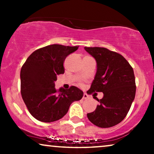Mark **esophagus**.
Masks as SVG:
<instances>
[{"label":"esophagus","instance_id":"esophagus-1","mask_svg":"<svg viewBox=\"0 0 154 154\" xmlns=\"http://www.w3.org/2000/svg\"><path fill=\"white\" fill-rule=\"evenodd\" d=\"M88 95L86 93H84L83 94V97H82V99H88Z\"/></svg>","mask_w":154,"mask_h":154}]
</instances>
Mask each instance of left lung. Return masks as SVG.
Returning a JSON list of instances; mask_svg holds the SVG:
<instances>
[{
    "label": "left lung",
    "instance_id": "1",
    "mask_svg": "<svg viewBox=\"0 0 154 154\" xmlns=\"http://www.w3.org/2000/svg\"><path fill=\"white\" fill-rule=\"evenodd\" d=\"M97 63V72L87 93L102 92L103 97L93 112L87 114L93 125L101 128L115 126L128 114L135 96L132 67L121 54L106 48L85 47Z\"/></svg>",
    "mask_w": 154,
    "mask_h": 154
}]
</instances>
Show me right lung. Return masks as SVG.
Segmentation results:
<instances>
[{"instance_id":"add662e5","label":"right lung","mask_w":154,"mask_h":154,"mask_svg":"<svg viewBox=\"0 0 154 154\" xmlns=\"http://www.w3.org/2000/svg\"><path fill=\"white\" fill-rule=\"evenodd\" d=\"M79 46L48 45L35 51L21 69V94L33 117L43 122L57 121L66 115L72 102L79 100L83 92L75 86L55 88L57 75L64 73L63 62Z\"/></svg>"}]
</instances>
